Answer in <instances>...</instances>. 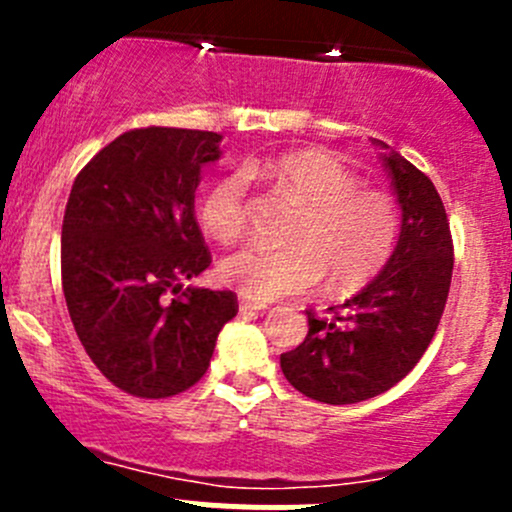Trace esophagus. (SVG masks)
Segmentation results:
<instances>
[{"label": "esophagus", "mask_w": 512, "mask_h": 512, "mask_svg": "<svg viewBox=\"0 0 512 512\" xmlns=\"http://www.w3.org/2000/svg\"><path fill=\"white\" fill-rule=\"evenodd\" d=\"M237 307H240V314H250V312H260V309H265V304L252 302V299L240 297V302H237Z\"/></svg>", "instance_id": "esophagus-1"}]
</instances>
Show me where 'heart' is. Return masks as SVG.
Here are the masks:
<instances>
[{
  "mask_svg": "<svg viewBox=\"0 0 512 512\" xmlns=\"http://www.w3.org/2000/svg\"><path fill=\"white\" fill-rule=\"evenodd\" d=\"M250 178L267 180L304 210L289 232V247L252 242L220 262L223 280L247 299L307 294L324 277L334 294H352L389 265L401 232L399 205L386 190L361 188L342 158L319 148L250 160L213 180L198 218L215 240L232 242L245 230Z\"/></svg>",
  "mask_w": 512,
  "mask_h": 512,
  "instance_id": "b5f03b06",
  "label": "heart"
}]
</instances>
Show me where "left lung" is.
Here are the masks:
<instances>
[{
  "label": "left lung",
  "mask_w": 512,
  "mask_h": 512,
  "mask_svg": "<svg viewBox=\"0 0 512 512\" xmlns=\"http://www.w3.org/2000/svg\"><path fill=\"white\" fill-rule=\"evenodd\" d=\"M376 143L401 208L394 255L342 312H307L304 342L280 356L289 384L322 404H356L399 384L431 344L451 289L453 240L441 195L416 165Z\"/></svg>",
  "instance_id": "left-lung-1"
}]
</instances>
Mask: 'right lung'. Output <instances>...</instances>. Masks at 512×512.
Wrapping results in <instances>:
<instances>
[{
	"mask_svg": "<svg viewBox=\"0 0 512 512\" xmlns=\"http://www.w3.org/2000/svg\"><path fill=\"white\" fill-rule=\"evenodd\" d=\"M223 136L136 128L76 175L61 227V285L86 354L121 391L165 399L203 379L232 292L180 285L210 267L195 188Z\"/></svg>",
	"mask_w": 512,
	"mask_h": 512,
	"instance_id": "right-lung-1",
	"label": "right lung"
}]
</instances>
